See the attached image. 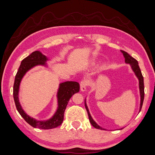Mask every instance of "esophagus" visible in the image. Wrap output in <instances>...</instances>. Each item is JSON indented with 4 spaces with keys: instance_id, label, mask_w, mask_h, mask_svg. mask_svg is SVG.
<instances>
[{
    "instance_id": "obj_1",
    "label": "esophagus",
    "mask_w": 155,
    "mask_h": 155,
    "mask_svg": "<svg viewBox=\"0 0 155 155\" xmlns=\"http://www.w3.org/2000/svg\"><path fill=\"white\" fill-rule=\"evenodd\" d=\"M88 85V82L86 80H83L80 83L81 86V91H85Z\"/></svg>"
}]
</instances>
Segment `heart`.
Returning a JSON list of instances; mask_svg holds the SVG:
<instances>
[{
  "instance_id": "obj_1",
  "label": "heart",
  "mask_w": 155,
  "mask_h": 155,
  "mask_svg": "<svg viewBox=\"0 0 155 155\" xmlns=\"http://www.w3.org/2000/svg\"><path fill=\"white\" fill-rule=\"evenodd\" d=\"M96 61H97V58H92L90 60V62L91 64H94L96 62Z\"/></svg>"
}]
</instances>
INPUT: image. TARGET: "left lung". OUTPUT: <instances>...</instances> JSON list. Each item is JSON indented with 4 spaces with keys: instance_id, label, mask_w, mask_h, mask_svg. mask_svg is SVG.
I'll return each instance as SVG.
<instances>
[{
    "instance_id": "obj_1",
    "label": "left lung",
    "mask_w": 155,
    "mask_h": 155,
    "mask_svg": "<svg viewBox=\"0 0 155 155\" xmlns=\"http://www.w3.org/2000/svg\"><path fill=\"white\" fill-rule=\"evenodd\" d=\"M121 52L123 54L124 58H125V62L126 64H130V66H131V68L133 71V72H134V74L136 75V77L138 78V82H139V90H140V109H139V112L140 111L141 109H142V104H143L144 101V78L142 77V72L140 71V68L138 66V62L137 60L136 59H134V58H132L131 56H130L129 54L124 51L123 50H120ZM84 105H85V108L87 111L88 116H89V121L91 125L95 128L97 129H100V130H105V128H103L102 127L100 126L99 125H98L97 124L95 120L93 119V117H91L90 114V112L89 110V108L87 107V102H86V98L84 99ZM122 129V128H121Z\"/></svg>"
}]
</instances>
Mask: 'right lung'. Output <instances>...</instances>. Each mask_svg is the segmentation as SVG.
Listing matches in <instances>:
<instances>
[{
  "label": "right lung",
  "mask_w": 155,
  "mask_h": 155,
  "mask_svg": "<svg viewBox=\"0 0 155 155\" xmlns=\"http://www.w3.org/2000/svg\"><path fill=\"white\" fill-rule=\"evenodd\" d=\"M49 60L48 58L44 55L41 51H35L29 56L21 61L19 70L15 76L13 85V97L17 110L22 117L33 128L42 130L55 128L62 124L64 120V114L68 105L70 99L79 91L80 85L75 81H66L59 84L56 97L58 100V107L55 113L50 119L46 120H37L27 115L21 106L19 99V87L21 82L25 74L29 70L36 66H43L48 67L46 62Z\"/></svg>",
  "instance_id": "1"
}]
</instances>
